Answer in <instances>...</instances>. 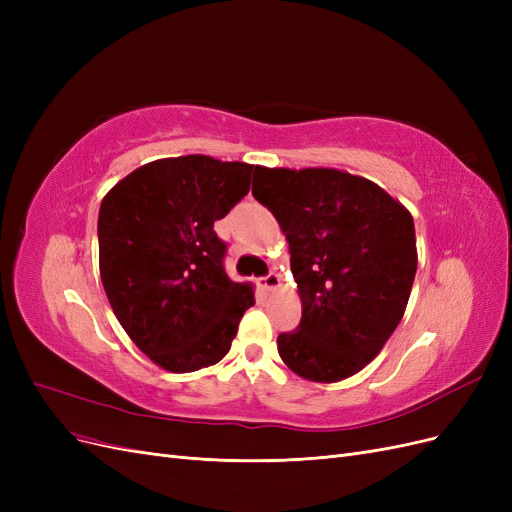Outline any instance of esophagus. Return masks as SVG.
I'll return each mask as SVG.
<instances>
[{"label": "esophagus", "mask_w": 512, "mask_h": 512, "mask_svg": "<svg viewBox=\"0 0 512 512\" xmlns=\"http://www.w3.org/2000/svg\"><path fill=\"white\" fill-rule=\"evenodd\" d=\"M280 284H282V280L277 273H269L265 277H260V288H265V290H275V288H280Z\"/></svg>", "instance_id": "obj_1"}]
</instances>
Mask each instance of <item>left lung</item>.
<instances>
[{
  "label": "left lung",
  "mask_w": 512,
  "mask_h": 512,
  "mask_svg": "<svg viewBox=\"0 0 512 512\" xmlns=\"http://www.w3.org/2000/svg\"><path fill=\"white\" fill-rule=\"evenodd\" d=\"M252 194L288 241L303 316L277 337L294 374L346 380L389 342L416 275L410 211L380 185L337 168L256 166Z\"/></svg>",
  "instance_id": "obj_1"
}]
</instances>
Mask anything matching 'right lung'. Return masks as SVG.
<instances>
[{"label":"right lung","mask_w":512,"mask_h":512,"mask_svg":"<svg viewBox=\"0 0 512 512\" xmlns=\"http://www.w3.org/2000/svg\"><path fill=\"white\" fill-rule=\"evenodd\" d=\"M254 164L179 156L115 183L98 215L100 277L128 337L173 374L222 361L254 286L224 273L213 224L250 192Z\"/></svg>","instance_id":"right-lung-1"}]
</instances>
